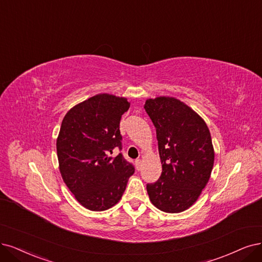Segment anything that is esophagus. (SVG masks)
Masks as SVG:
<instances>
[{"label": "esophagus", "instance_id": "obj_1", "mask_svg": "<svg viewBox=\"0 0 262 262\" xmlns=\"http://www.w3.org/2000/svg\"><path fill=\"white\" fill-rule=\"evenodd\" d=\"M135 163H136V167H137V169H138V170H140V169H141V166H142V161H141L140 159H138V160H136V162H135Z\"/></svg>", "mask_w": 262, "mask_h": 262}]
</instances>
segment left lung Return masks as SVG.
Listing matches in <instances>:
<instances>
[{"mask_svg": "<svg viewBox=\"0 0 262 262\" xmlns=\"http://www.w3.org/2000/svg\"><path fill=\"white\" fill-rule=\"evenodd\" d=\"M144 109L157 128L162 173L147 185L152 204L169 214L198 201L214 166L215 151L205 121L175 97L146 100Z\"/></svg>", "mask_w": 262, "mask_h": 262, "instance_id": "1", "label": "left lung"}]
</instances>
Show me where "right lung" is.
I'll return each mask as SVG.
<instances>
[{"label": "right lung", "mask_w": 262, "mask_h": 262, "mask_svg": "<svg viewBox=\"0 0 262 262\" xmlns=\"http://www.w3.org/2000/svg\"><path fill=\"white\" fill-rule=\"evenodd\" d=\"M130 102L125 97L98 94L67 112L57 137L61 177L80 204L102 211L119 203L135 169L123 156L120 121Z\"/></svg>", "instance_id": "obj_1"}]
</instances>
